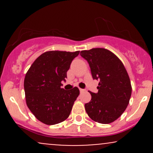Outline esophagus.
<instances>
[{"label":"esophagus","mask_w":153,"mask_h":153,"mask_svg":"<svg viewBox=\"0 0 153 153\" xmlns=\"http://www.w3.org/2000/svg\"><path fill=\"white\" fill-rule=\"evenodd\" d=\"M79 90H80V92H84V91H85V90H84V89H82V88H80V89H79Z\"/></svg>","instance_id":"esophagus-1"}]
</instances>
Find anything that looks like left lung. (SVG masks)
I'll list each match as a JSON object with an SVG mask.
<instances>
[{
    "instance_id": "8db88e82",
    "label": "left lung",
    "mask_w": 153,
    "mask_h": 153,
    "mask_svg": "<svg viewBox=\"0 0 153 153\" xmlns=\"http://www.w3.org/2000/svg\"><path fill=\"white\" fill-rule=\"evenodd\" d=\"M91 68L94 80H99L98 93L89 91L90 102L85 104L88 117L96 122L109 124L124 113L131 94L129 77L122 61L109 50L94 48L80 52Z\"/></svg>"
}]
</instances>
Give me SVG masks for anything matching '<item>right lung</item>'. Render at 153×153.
<instances>
[{"instance_id":"add662e5","label":"right lung","mask_w":153,"mask_h":153,"mask_svg":"<svg viewBox=\"0 0 153 153\" xmlns=\"http://www.w3.org/2000/svg\"><path fill=\"white\" fill-rule=\"evenodd\" d=\"M63 51H50L39 56L26 73L24 91L28 108L36 119L47 125L65 121L80 94L77 87L62 88L72 61L79 54Z\"/></svg>"}]
</instances>
